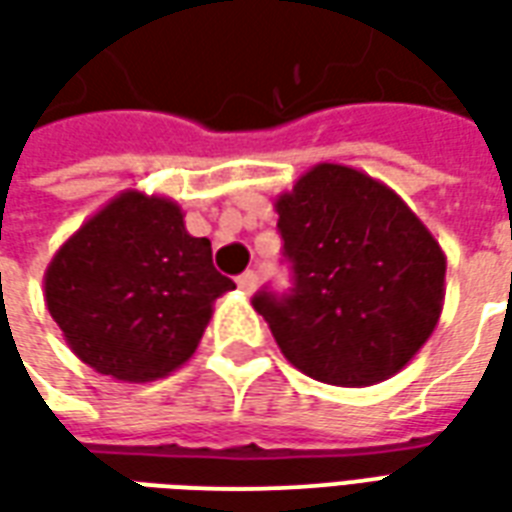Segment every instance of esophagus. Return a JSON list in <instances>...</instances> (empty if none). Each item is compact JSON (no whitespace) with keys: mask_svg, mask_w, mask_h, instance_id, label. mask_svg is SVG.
I'll use <instances>...</instances> for the list:
<instances>
[{"mask_svg":"<svg viewBox=\"0 0 512 512\" xmlns=\"http://www.w3.org/2000/svg\"><path fill=\"white\" fill-rule=\"evenodd\" d=\"M235 285H238V290H241V293H246V296H249V293H255V288H257V274L255 271H244L241 277L235 279Z\"/></svg>","mask_w":512,"mask_h":512,"instance_id":"obj_1","label":"esophagus"}]
</instances>
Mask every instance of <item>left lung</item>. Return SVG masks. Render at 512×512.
Listing matches in <instances>:
<instances>
[{"mask_svg": "<svg viewBox=\"0 0 512 512\" xmlns=\"http://www.w3.org/2000/svg\"><path fill=\"white\" fill-rule=\"evenodd\" d=\"M274 208L296 285L252 304L285 359L334 386L400 373L444 307L447 257L433 233L386 183L345 164H315Z\"/></svg>", "mask_w": 512, "mask_h": 512, "instance_id": "obj_1", "label": "left lung"}]
</instances>
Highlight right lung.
<instances>
[{
	"mask_svg": "<svg viewBox=\"0 0 512 512\" xmlns=\"http://www.w3.org/2000/svg\"><path fill=\"white\" fill-rule=\"evenodd\" d=\"M211 241L186 230L175 200L120 191L57 249L43 296L73 354L95 373L145 384L197 351L213 301L233 290Z\"/></svg>",
	"mask_w": 512,
	"mask_h": 512,
	"instance_id": "obj_1",
	"label": "right lung"
}]
</instances>
